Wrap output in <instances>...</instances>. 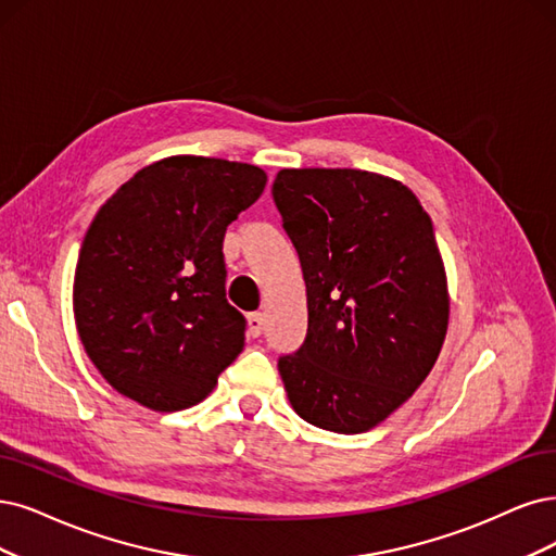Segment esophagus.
<instances>
[{"label": "esophagus", "mask_w": 556, "mask_h": 556, "mask_svg": "<svg viewBox=\"0 0 556 556\" xmlns=\"http://www.w3.org/2000/svg\"><path fill=\"white\" fill-rule=\"evenodd\" d=\"M247 325H250V334L252 337H261V332H263V325H265V318H263V314H250V318H247Z\"/></svg>", "instance_id": "obj_1"}]
</instances>
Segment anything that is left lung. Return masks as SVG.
<instances>
[{
  "label": "left lung",
  "instance_id": "obj_1",
  "mask_svg": "<svg viewBox=\"0 0 556 556\" xmlns=\"http://www.w3.org/2000/svg\"><path fill=\"white\" fill-rule=\"evenodd\" d=\"M273 199L306 283L304 343L277 366L295 413L355 435L401 407L433 368L448 293L433 222L394 178L281 169Z\"/></svg>",
  "mask_w": 556,
  "mask_h": 556
}]
</instances>
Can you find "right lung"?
<instances>
[{"mask_svg":"<svg viewBox=\"0 0 556 556\" xmlns=\"http://www.w3.org/2000/svg\"><path fill=\"white\" fill-rule=\"evenodd\" d=\"M265 172L176 155L137 172L81 242L73 309L87 355L118 394L160 413L197 405L244 345L226 302L222 242Z\"/></svg>","mask_w":556,"mask_h":556,"instance_id":"1","label":"right lung"}]
</instances>
